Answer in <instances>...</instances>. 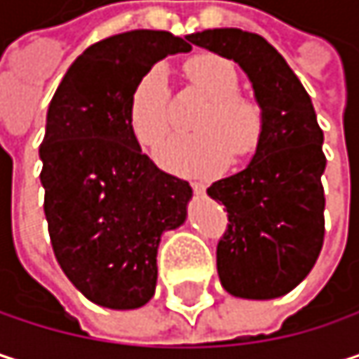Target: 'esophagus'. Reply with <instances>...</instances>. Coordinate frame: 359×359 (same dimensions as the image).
<instances>
[{
    "label": "esophagus",
    "mask_w": 359,
    "mask_h": 359,
    "mask_svg": "<svg viewBox=\"0 0 359 359\" xmlns=\"http://www.w3.org/2000/svg\"><path fill=\"white\" fill-rule=\"evenodd\" d=\"M191 187H193L195 193H203V191H205V182H201V180H193Z\"/></svg>",
    "instance_id": "1"
}]
</instances>
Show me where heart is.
<instances>
[{"label":"heart","mask_w":359,"mask_h":359,"mask_svg":"<svg viewBox=\"0 0 359 359\" xmlns=\"http://www.w3.org/2000/svg\"><path fill=\"white\" fill-rule=\"evenodd\" d=\"M193 87L210 104L195 122L199 133L168 139L158 160L162 166L187 175H212L224 168L233 151L248 156L259 135V109L239 95L235 66L220 55H197L187 64ZM133 135L143 147H158L170 130L168 87L164 68H151L135 87L128 104Z\"/></svg>","instance_id":"b5f03b06"}]
</instances>
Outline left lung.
<instances>
[{
  "label": "left lung",
  "instance_id": "left-lung-1",
  "mask_svg": "<svg viewBox=\"0 0 359 359\" xmlns=\"http://www.w3.org/2000/svg\"><path fill=\"white\" fill-rule=\"evenodd\" d=\"M250 76L262 108V133L250 166L210 184L229 224L216 248L222 287L245 299L293 291L314 268L324 243L326 156L312 100L285 57L241 29H210L187 36Z\"/></svg>",
  "mask_w": 359,
  "mask_h": 359
}]
</instances>
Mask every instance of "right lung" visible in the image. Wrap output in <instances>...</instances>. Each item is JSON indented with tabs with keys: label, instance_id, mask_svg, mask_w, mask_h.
<instances>
[{
	"label": "right lung",
	"instance_id": "add662e5",
	"mask_svg": "<svg viewBox=\"0 0 359 359\" xmlns=\"http://www.w3.org/2000/svg\"><path fill=\"white\" fill-rule=\"evenodd\" d=\"M179 51L191 45L166 31L102 39L74 60L47 109L39 156L51 248L70 283L104 308L154 297L160 237L187 218L189 182L141 151L128 120L137 83Z\"/></svg>",
	"mask_w": 359,
	"mask_h": 359
}]
</instances>
